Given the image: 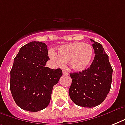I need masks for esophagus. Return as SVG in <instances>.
Masks as SVG:
<instances>
[{
    "label": "esophagus",
    "instance_id": "esophagus-1",
    "mask_svg": "<svg viewBox=\"0 0 125 125\" xmlns=\"http://www.w3.org/2000/svg\"><path fill=\"white\" fill-rule=\"evenodd\" d=\"M63 75H68L69 73L67 72L66 70H64V69H63Z\"/></svg>",
    "mask_w": 125,
    "mask_h": 125
}]
</instances>
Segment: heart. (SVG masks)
I'll return each mask as SVG.
<instances>
[{"label":"heart","mask_w":125,"mask_h":125,"mask_svg":"<svg viewBox=\"0 0 125 125\" xmlns=\"http://www.w3.org/2000/svg\"><path fill=\"white\" fill-rule=\"evenodd\" d=\"M92 46L82 42H74L62 45L58 49V54L51 52V59L57 64L69 62L70 68L75 71H82L87 68L93 56Z\"/></svg>","instance_id":"b5f03b06"}]
</instances>
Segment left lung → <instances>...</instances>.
<instances>
[{"mask_svg":"<svg viewBox=\"0 0 125 125\" xmlns=\"http://www.w3.org/2000/svg\"><path fill=\"white\" fill-rule=\"evenodd\" d=\"M93 42L95 57L89 68L70 73L72 83L69 93L75 104L86 108L97 106L106 98L110 90L113 69L108 56L101 43Z\"/></svg>","mask_w":125,"mask_h":125,"instance_id":"1","label":"left lung"}]
</instances>
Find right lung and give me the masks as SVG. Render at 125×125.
<instances>
[{
  "instance_id": "right-lung-1",
  "label": "right lung",
  "mask_w": 125,
  "mask_h": 125,
  "mask_svg": "<svg viewBox=\"0 0 125 125\" xmlns=\"http://www.w3.org/2000/svg\"><path fill=\"white\" fill-rule=\"evenodd\" d=\"M48 60L47 45L40 42L22 46L13 60L10 90L15 103L22 110L36 112L49 105L53 86L62 76V71L46 67Z\"/></svg>"
}]
</instances>
